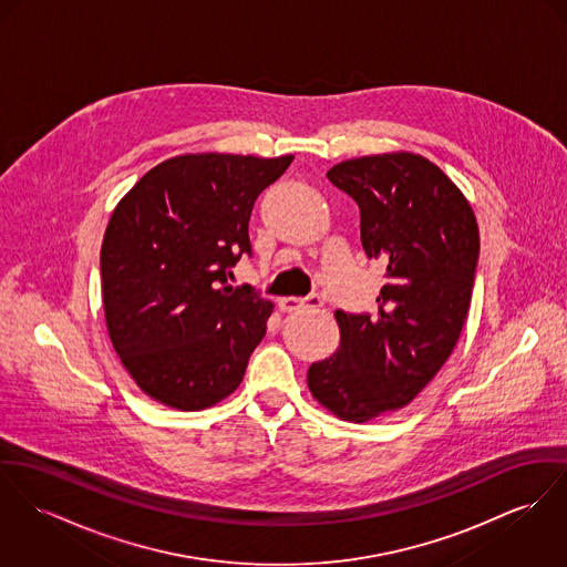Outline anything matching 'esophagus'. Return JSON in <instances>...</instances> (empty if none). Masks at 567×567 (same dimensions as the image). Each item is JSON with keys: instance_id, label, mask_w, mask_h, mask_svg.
<instances>
[{"instance_id": "34e87169", "label": "esophagus", "mask_w": 567, "mask_h": 567, "mask_svg": "<svg viewBox=\"0 0 567 567\" xmlns=\"http://www.w3.org/2000/svg\"><path fill=\"white\" fill-rule=\"evenodd\" d=\"M323 305V300L319 298V296H308V298H280L278 300V306H280V310L282 312H293V310H300V308H306V306H321Z\"/></svg>"}]
</instances>
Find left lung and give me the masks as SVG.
I'll list each match as a JSON object with an SVG mask.
<instances>
[{"mask_svg": "<svg viewBox=\"0 0 567 567\" xmlns=\"http://www.w3.org/2000/svg\"><path fill=\"white\" fill-rule=\"evenodd\" d=\"M328 178L360 209L369 259L386 262L378 317L337 310L339 349L308 369L312 396L367 423L408 405L462 334L480 261L477 219L436 164L414 153L348 159Z\"/></svg>", "mask_w": 567, "mask_h": 567, "instance_id": "left-lung-1", "label": "left lung"}]
</instances>
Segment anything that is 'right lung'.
<instances>
[{
    "mask_svg": "<svg viewBox=\"0 0 567 567\" xmlns=\"http://www.w3.org/2000/svg\"><path fill=\"white\" fill-rule=\"evenodd\" d=\"M291 162L178 155L116 205L101 246L103 310L121 362L151 399L194 412L241 384L274 305L228 278L252 255L255 200Z\"/></svg>",
    "mask_w": 567,
    "mask_h": 567,
    "instance_id": "add662e5",
    "label": "right lung"
}]
</instances>
